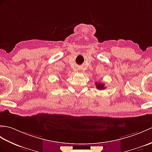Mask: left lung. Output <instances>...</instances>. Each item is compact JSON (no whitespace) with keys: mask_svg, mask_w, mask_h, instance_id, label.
<instances>
[{"mask_svg":"<svg viewBox=\"0 0 152 152\" xmlns=\"http://www.w3.org/2000/svg\"><path fill=\"white\" fill-rule=\"evenodd\" d=\"M95 86H96L97 89H99V90H103V89H104L105 88V85H104V83H102L100 82H98H98H96V83H95Z\"/></svg>","mask_w":152,"mask_h":152,"instance_id":"1","label":"left lung"}]
</instances>
